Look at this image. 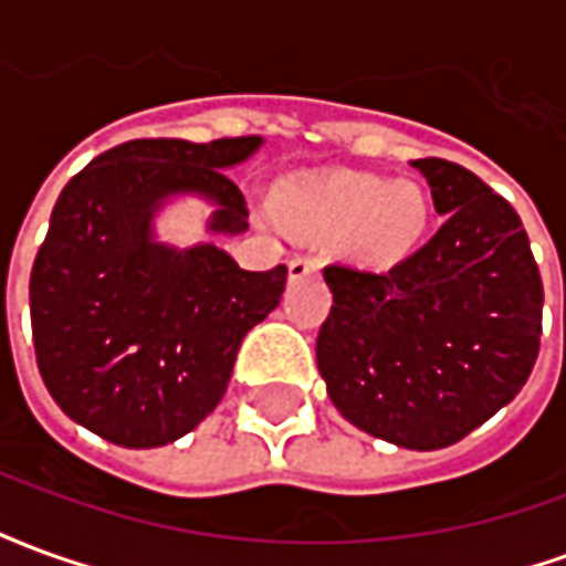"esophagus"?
I'll return each mask as SVG.
<instances>
[{
	"label": "esophagus",
	"instance_id": "34e87169",
	"mask_svg": "<svg viewBox=\"0 0 566 566\" xmlns=\"http://www.w3.org/2000/svg\"><path fill=\"white\" fill-rule=\"evenodd\" d=\"M287 272H291V279H306L312 272H318V260L312 258H294L287 263Z\"/></svg>",
	"mask_w": 566,
	"mask_h": 566
}]
</instances>
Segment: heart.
<instances>
[{"mask_svg": "<svg viewBox=\"0 0 566 566\" xmlns=\"http://www.w3.org/2000/svg\"><path fill=\"white\" fill-rule=\"evenodd\" d=\"M279 221L312 235H345L364 263H394L424 233L430 202L416 181H381L376 175L294 178L272 193Z\"/></svg>", "mask_w": 566, "mask_h": 566, "instance_id": "obj_1", "label": "heart"}]
</instances>
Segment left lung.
Segmentation results:
<instances>
[{
    "label": "left lung",
    "mask_w": 566,
    "mask_h": 566,
    "mask_svg": "<svg viewBox=\"0 0 566 566\" xmlns=\"http://www.w3.org/2000/svg\"><path fill=\"white\" fill-rule=\"evenodd\" d=\"M412 166L446 221L388 272L324 266L333 306L315 355L352 424L433 451L522 391L539 355L543 279L506 199L458 163Z\"/></svg>",
    "instance_id": "obj_1"
}]
</instances>
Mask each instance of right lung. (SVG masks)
<instances>
[{
  "instance_id": "obj_1",
  "label": "right lung",
  "mask_w": 566,
  "mask_h": 566,
  "mask_svg": "<svg viewBox=\"0 0 566 566\" xmlns=\"http://www.w3.org/2000/svg\"><path fill=\"white\" fill-rule=\"evenodd\" d=\"M258 148L260 136L124 142L63 187L32 263V343L56 406L96 437L157 449L190 433L279 306L287 266L248 272L221 248L150 239L172 193L209 197L211 230L242 233L245 197L223 169Z\"/></svg>"
}]
</instances>
